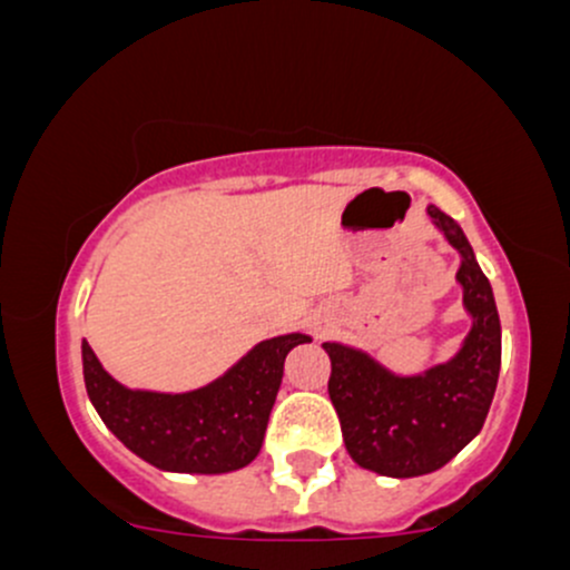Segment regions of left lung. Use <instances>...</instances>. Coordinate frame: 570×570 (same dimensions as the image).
I'll return each instance as SVG.
<instances>
[{
    "label": "left lung",
    "instance_id": "1",
    "mask_svg": "<svg viewBox=\"0 0 570 570\" xmlns=\"http://www.w3.org/2000/svg\"><path fill=\"white\" fill-rule=\"evenodd\" d=\"M426 212L461 257L455 281L472 330L455 356L421 375H399L367 351L324 343L345 450L362 469L394 480L436 472L480 434L501 372V322L490 281L461 225L436 206Z\"/></svg>",
    "mask_w": 570,
    "mask_h": 570
}]
</instances>
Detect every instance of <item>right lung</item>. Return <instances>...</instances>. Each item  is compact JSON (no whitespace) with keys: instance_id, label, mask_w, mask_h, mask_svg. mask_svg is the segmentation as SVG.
<instances>
[{"instance_id":"right-lung-1","label":"right lung","mask_w":570,"mask_h":570,"mask_svg":"<svg viewBox=\"0 0 570 570\" xmlns=\"http://www.w3.org/2000/svg\"><path fill=\"white\" fill-rule=\"evenodd\" d=\"M303 343H311V337L299 332L263 340L203 389L160 394L115 381L82 340L85 389L117 440L160 472H238L263 450L284 362Z\"/></svg>"}]
</instances>
